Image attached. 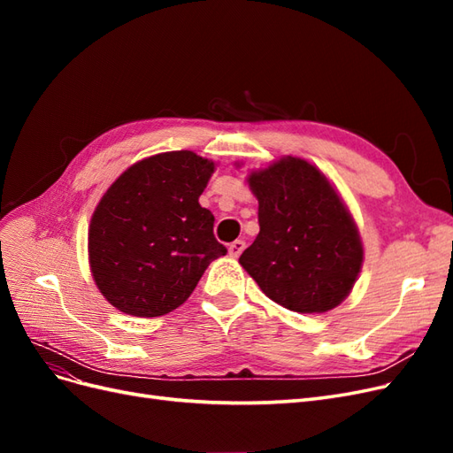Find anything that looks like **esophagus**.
I'll return each instance as SVG.
<instances>
[{"label":"esophagus","mask_w":453,"mask_h":453,"mask_svg":"<svg viewBox=\"0 0 453 453\" xmlns=\"http://www.w3.org/2000/svg\"><path fill=\"white\" fill-rule=\"evenodd\" d=\"M245 250V242L243 240H234L228 245V253L230 257H240L242 251Z\"/></svg>","instance_id":"esophagus-1"}]
</instances>
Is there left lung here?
Returning a JSON list of instances; mask_svg holds the SVG:
<instances>
[{"instance_id": "8db88e82", "label": "left lung", "mask_w": 453, "mask_h": 453, "mask_svg": "<svg viewBox=\"0 0 453 453\" xmlns=\"http://www.w3.org/2000/svg\"><path fill=\"white\" fill-rule=\"evenodd\" d=\"M258 236L240 265L273 303L323 313L348 296L363 265L359 232L326 177L287 157L250 175Z\"/></svg>"}]
</instances>
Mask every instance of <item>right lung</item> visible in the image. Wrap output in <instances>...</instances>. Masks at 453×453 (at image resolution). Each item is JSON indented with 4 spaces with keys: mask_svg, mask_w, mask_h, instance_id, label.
Returning a JSON list of instances; mask_svg holds the SVG:
<instances>
[{
    "mask_svg": "<svg viewBox=\"0 0 453 453\" xmlns=\"http://www.w3.org/2000/svg\"><path fill=\"white\" fill-rule=\"evenodd\" d=\"M213 168L193 150H172L134 164L109 187L92 215L88 255L96 285L117 310L168 313L226 255L213 213L198 203Z\"/></svg>",
    "mask_w": 453,
    "mask_h": 453,
    "instance_id": "1",
    "label": "right lung"
}]
</instances>
